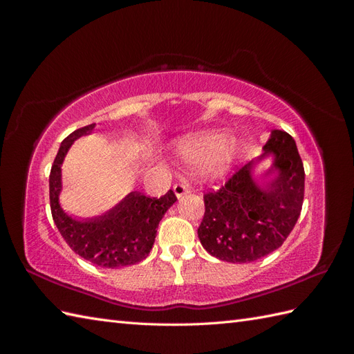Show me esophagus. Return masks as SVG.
I'll list each match as a JSON object with an SVG mask.
<instances>
[{
    "label": "esophagus",
    "mask_w": 354,
    "mask_h": 354,
    "mask_svg": "<svg viewBox=\"0 0 354 354\" xmlns=\"http://www.w3.org/2000/svg\"><path fill=\"white\" fill-rule=\"evenodd\" d=\"M174 194H176V196L180 199V198H183L185 195H187L189 192H190V187H189V183H186V181H181V183H177V185H174Z\"/></svg>",
    "instance_id": "34e87169"
}]
</instances>
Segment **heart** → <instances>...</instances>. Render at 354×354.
<instances>
[{"label":"heart","instance_id":"heart-1","mask_svg":"<svg viewBox=\"0 0 354 354\" xmlns=\"http://www.w3.org/2000/svg\"><path fill=\"white\" fill-rule=\"evenodd\" d=\"M176 155L189 169L202 171L211 178H224L241 155V140L221 130H203L181 137Z\"/></svg>","mask_w":354,"mask_h":354}]
</instances>
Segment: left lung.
<instances>
[{"label":"left lung","instance_id":"left-lung-1","mask_svg":"<svg viewBox=\"0 0 354 354\" xmlns=\"http://www.w3.org/2000/svg\"><path fill=\"white\" fill-rule=\"evenodd\" d=\"M264 153L239 168L218 190L203 195L205 214L198 236L212 257L227 263H251L285 242L299 217L304 199V167L294 138L273 130ZM274 155L260 187L252 177L255 163Z\"/></svg>","mask_w":354,"mask_h":354}]
</instances>
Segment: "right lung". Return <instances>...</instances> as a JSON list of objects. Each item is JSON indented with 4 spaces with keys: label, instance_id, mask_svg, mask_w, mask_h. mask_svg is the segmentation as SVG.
I'll return each mask as SVG.
<instances>
[{
    "label": "right lung",
    "instance_id": "add662e5",
    "mask_svg": "<svg viewBox=\"0 0 354 354\" xmlns=\"http://www.w3.org/2000/svg\"><path fill=\"white\" fill-rule=\"evenodd\" d=\"M95 124L78 128L62 142L50 171V207L63 239L84 260L104 269L140 263L151 252L156 229L168 208L177 201L173 190L160 198H149L140 192L128 194L108 212L93 218H72L62 209V164L72 143L90 134Z\"/></svg>",
    "mask_w": 354,
    "mask_h": 354
}]
</instances>
